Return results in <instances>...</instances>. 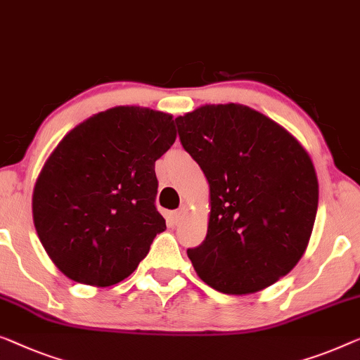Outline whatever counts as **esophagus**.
I'll return each instance as SVG.
<instances>
[{
  "label": "esophagus",
  "mask_w": 360,
  "mask_h": 360,
  "mask_svg": "<svg viewBox=\"0 0 360 360\" xmlns=\"http://www.w3.org/2000/svg\"><path fill=\"white\" fill-rule=\"evenodd\" d=\"M172 221H174L175 224H179L180 221H181V219H184L185 217V210H179V211H174V212H172Z\"/></svg>",
  "instance_id": "obj_1"
}]
</instances>
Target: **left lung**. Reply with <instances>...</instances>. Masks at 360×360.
I'll use <instances>...</instances> for the list:
<instances>
[{
	"mask_svg": "<svg viewBox=\"0 0 360 360\" xmlns=\"http://www.w3.org/2000/svg\"><path fill=\"white\" fill-rule=\"evenodd\" d=\"M180 143L210 184V222L188 248L198 276L224 294H252L292 269L309 245L319 180L302 144L240 103L175 118Z\"/></svg>",
	"mask_w": 360,
	"mask_h": 360,
	"instance_id": "1",
	"label": "left lung"
}]
</instances>
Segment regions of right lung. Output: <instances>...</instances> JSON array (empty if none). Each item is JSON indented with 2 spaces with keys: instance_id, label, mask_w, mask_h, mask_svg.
Segmentation results:
<instances>
[{
  "instance_id": "add662e5",
  "label": "right lung",
  "mask_w": 360,
  "mask_h": 360,
  "mask_svg": "<svg viewBox=\"0 0 360 360\" xmlns=\"http://www.w3.org/2000/svg\"><path fill=\"white\" fill-rule=\"evenodd\" d=\"M175 138L169 113L127 105L87 118L61 139L32 195L35 231L61 273L107 288L138 268L165 231L154 165Z\"/></svg>"
}]
</instances>
